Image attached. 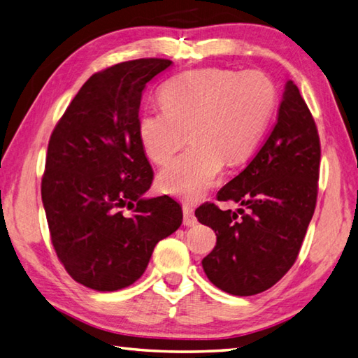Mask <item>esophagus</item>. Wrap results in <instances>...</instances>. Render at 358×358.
<instances>
[{
    "label": "esophagus",
    "mask_w": 358,
    "mask_h": 358,
    "mask_svg": "<svg viewBox=\"0 0 358 358\" xmlns=\"http://www.w3.org/2000/svg\"><path fill=\"white\" fill-rule=\"evenodd\" d=\"M182 211H184V225H188V227H192V225H194L196 222V216H194V211L193 208L188 206V203H184L182 206Z\"/></svg>",
    "instance_id": "34e87169"
}]
</instances>
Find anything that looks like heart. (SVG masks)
Instances as JSON below:
<instances>
[{
	"label": "heart",
	"instance_id": "obj_1",
	"mask_svg": "<svg viewBox=\"0 0 358 358\" xmlns=\"http://www.w3.org/2000/svg\"><path fill=\"white\" fill-rule=\"evenodd\" d=\"M162 106L138 115L147 156L164 165L188 141L189 148L159 174L164 192L198 199L221 176L224 160L244 162L271 122L276 105L272 80L261 71L206 68L171 78L160 90Z\"/></svg>",
	"mask_w": 358,
	"mask_h": 358
}]
</instances>
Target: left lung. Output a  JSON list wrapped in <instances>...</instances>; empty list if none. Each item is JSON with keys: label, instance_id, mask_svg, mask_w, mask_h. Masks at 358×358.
Listing matches in <instances>:
<instances>
[{"label": "left lung", "instance_id": "obj_1", "mask_svg": "<svg viewBox=\"0 0 358 358\" xmlns=\"http://www.w3.org/2000/svg\"><path fill=\"white\" fill-rule=\"evenodd\" d=\"M318 129L298 86L289 80L275 127L250 164L217 193L238 211L213 202L194 215L216 233L213 252L202 259L216 287L249 296L271 289L294 266L317 206Z\"/></svg>", "mask_w": 358, "mask_h": 358}]
</instances>
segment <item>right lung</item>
<instances>
[{"label":"right lung","mask_w":358,"mask_h":358,"mask_svg":"<svg viewBox=\"0 0 358 358\" xmlns=\"http://www.w3.org/2000/svg\"><path fill=\"white\" fill-rule=\"evenodd\" d=\"M171 63L138 58L96 72L50 134L41 179L50 241L72 280L90 289L131 286L182 224L170 196L142 198L155 173L137 127L145 86Z\"/></svg>","instance_id":"right-lung-1"}]
</instances>
